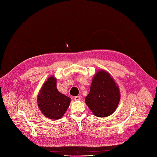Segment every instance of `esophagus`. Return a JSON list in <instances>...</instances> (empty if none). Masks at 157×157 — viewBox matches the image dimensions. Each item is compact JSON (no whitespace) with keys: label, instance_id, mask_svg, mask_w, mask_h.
<instances>
[{"label":"esophagus","instance_id":"esophagus-1","mask_svg":"<svg viewBox=\"0 0 157 157\" xmlns=\"http://www.w3.org/2000/svg\"><path fill=\"white\" fill-rule=\"evenodd\" d=\"M74 100L75 101H80V95L75 96V97L74 98Z\"/></svg>","mask_w":157,"mask_h":157}]
</instances>
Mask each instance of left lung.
<instances>
[{
  "label": "left lung",
  "mask_w": 157,
  "mask_h": 157,
  "mask_svg": "<svg viewBox=\"0 0 157 157\" xmlns=\"http://www.w3.org/2000/svg\"><path fill=\"white\" fill-rule=\"evenodd\" d=\"M119 100V87L110 74L104 70L97 72L85 99L93 114L99 117L110 116L115 111Z\"/></svg>",
  "instance_id": "left-lung-1"
}]
</instances>
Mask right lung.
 Instances as JSON below:
<instances>
[{"label":"right lung","mask_w":157,"mask_h":157,"mask_svg":"<svg viewBox=\"0 0 157 157\" xmlns=\"http://www.w3.org/2000/svg\"><path fill=\"white\" fill-rule=\"evenodd\" d=\"M70 98L56 88V79L51 77L43 84L38 96V105L42 113L52 119L63 117L70 103Z\"/></svg>","instance_id":"1"}]
</instances>
